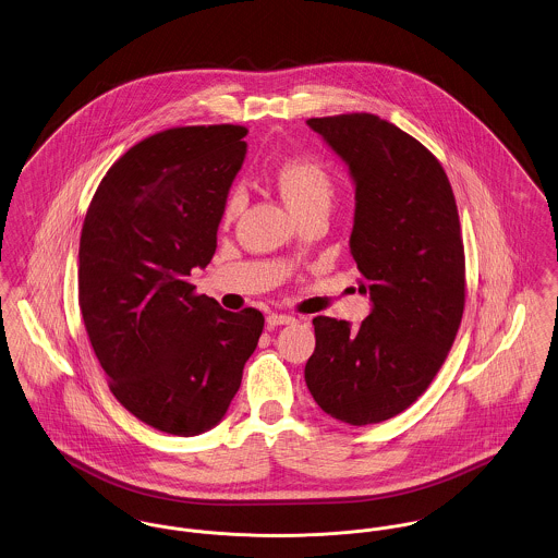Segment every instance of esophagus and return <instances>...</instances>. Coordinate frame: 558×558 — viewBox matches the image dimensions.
Masks as SVG:
<instances>
[{
    "mask_svg": "<svg viewBox=\"0 0 558 558\" xmlns=\"http://www.w3.org/2000/svg\"><path fill=\"white\" fill-rule=\"evenodd\" d=\"M291 323H295V318L293 316H289V314H278V312H271L269 316H267V325L274 329V327H280V325H291Z\"/></svg>",
    "mask_w": 558,
    "mask_h": 558,
    "instance_id": "obj_1",
    "label": "esophagus"
}]
</instances>
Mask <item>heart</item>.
I'll return each mask as SVG.
<instances>
[{
    "label": "heart",
    "instance_id": "obj_1",
    "mask_svg": "<svg viewBox=\"0 0 558 558\" xmlns=\"http://www.w3.org/2000/svg\"><path fill=\"white\" fill-rule=\"evenodd\" d=\"M278 189L289 204V208L300 216L310 210H329L336 193L331 172L310 157H298L284 161L276 172ZM244 208V193L240 189L231 191L222 206V222L235 220Z\"/></svg>",
    "mask_w": 558,
    "mask_h": 558
}]
</instances>
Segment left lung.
I'll return each instance as SVG.
<instances>
[{"label":"left lung","mask_w":558,"mask_h":558,"mask_svg":"<svg viewBox=\"0 0 558 558\" xmlns=\"http://www.w3.org/2000/svg\"><path fill=\"white\" fill-rule=\"evenodd\" d=\"M356 186L350 253L372 314L316 316L305 385L333 418L363 427L408 410L437 376L465 307V248L450 180L416 137L367 112L307 119Z\"/></svg>","instance_id":"8db88e82"}]
</instances>
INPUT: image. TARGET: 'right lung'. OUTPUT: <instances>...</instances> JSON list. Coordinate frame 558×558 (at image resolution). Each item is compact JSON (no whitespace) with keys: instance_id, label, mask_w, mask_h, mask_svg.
Returning a JSON list of instances; mask_svg holds the SVG:
<instances>
[{"instance_id":"right-lung-1","label":"right lung","mask_w":558,"mask_h":558,"mask_svg":"<svg viewBox=\"0 0 558 558\" xmlns=\"http://www.w3.org/2000/svg\"><path fill=\"white\" fill-rule=\"evenodd\" d=\"M246 133L159 131L106 172L86 210L78 303L88 342L119 403L170 435L220 423L263 331L258 310L227 312L186 278L215 257Z\"/></svg>"}]
</instances>
